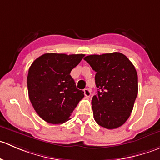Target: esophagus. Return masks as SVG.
Wrapping results in <instances>:
<instances>
[{"instance_id": "34e87169", "label": "esophagus", "mask_w": 160, "mask_h": 160, "mask_svg": "<svg viewBox=\"0 0 160 160\" xmlns=\"http://www.w3.org/2000/svg\"><path fill=\"white\" fill-rule=\"evenodd\" d=\"M83 93H84V95L86 97H90V94H91V92H90V90L89 89H88V88H86V89L83 90Z\"/></svg>"}]
</instances>
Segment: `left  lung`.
Returning a JSON list of instances; mask_svg holds the SVG:
<instances>
[{"label":"left lung","instance_id":"8db88e82","mask_svg":"<svg viewBox=\"0 0 160 160\" xmlns=\"http://www.w3.org/2000/svg\"><path fill=\"white\" fill-rule=\"evenodd\" d=\"M96 72L98 93L92 98L97 123L108 129L122 126L129 118L138 94L135 67L121 52L90 55L84 57Z\"/></svg>","mask_w":160,"mask_h":160}]
</instances>
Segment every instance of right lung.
Masks as SVG:
<instances>
[{
  "mask_svg": "<svg viewBox=\"0 0 160 160\" xmlns=\"http://www.w3.org/2000/svg\"><path fill=\"white\" fill-rule=\"evenodd\" d=\"M83 57L84 54L46 53L31 65L27 77L28 97L44 121L51 124L67 122L84 97L70 76Z\"/></svg>",
  "mask_w": 160,
  "mask_h": 160,
  "instance_id": "obj_1",
  "label": "right lung"
}]
</instances>
